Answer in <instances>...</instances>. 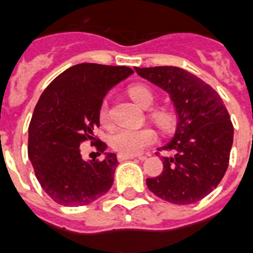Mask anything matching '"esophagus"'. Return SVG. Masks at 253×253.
Instances as JSON below:
<instances>
[{
    "mask_svg": "<svg viewBox=\"0 0 253 253\" xmlns=\"http://www.w3.org/2000/svg\"><path fill=\"white\" fill-rule=\"evenodd\" d=\"M132 159H134L133 156H124V155L117 156V160H119V163H124V161L132 160Z\"/></svg>",
    "mask_w": 253,
    "mask_h": 253,
    "instance_id": "esophagus-1",
    "label": "esophagus"
}]
</instances>
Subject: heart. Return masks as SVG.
<instances>
[{"label":"heart","mask_w":253,"mask_h":253,"mask_svg":"<svg viewBox=\"0 0 253 253\" xmlns=\"http://www.w3.org/2000/svg\"><path fill=\"white\" fill-rule=\"evenodd\" d=\"M129 97L142 109H149L155 102V93L145 85H133L128 90ZM100 123L108 126L109 125V104L104 101L100 108ZM152 119L161 129H168L170 126V116L165 111H156ZM157 136L151 128L140 129H116L109 136V145L119 155L136 156L147 147L155 144Z\"/></svg>","instance_id":"b5f03b06"}]
</instances>
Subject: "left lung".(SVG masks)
I'll use <instances>...</instances> for the list:
<instances>
[{
  "label": "left lung",
  "mask_w": 253,
  "mask_h": 253,
  "mask_svg": "<svg viewBox=\"0 0 253 253\" xmlns=\"http://www.w3.org/2000/svg\"><path fill=\"white\" fill-rule=\"evenodd\" d=\"M134 69L169 93L178 120L174 137L161 148L173 155L163 156L164 169L160 176L147 178L148 188L172 204H193L210 195L227 172L233 142L229 113L217 92L188 70Z\"/></svg>",
  "instance_id": "left-lung-1"
}]
</instances>
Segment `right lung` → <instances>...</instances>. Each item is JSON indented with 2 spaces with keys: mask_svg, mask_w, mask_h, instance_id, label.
<instances>
[{
  "mask_svg": "<svg viewBox=\"0 0 253 253\" xmlns=\"http://www.w3.org/2000/svg\"><path fill=\"white\" fill-rule=\"evenodd\" d=\"M128 66L79 64L57 76L41 94L29 124L28 156L47 196L66 207L88 206L113 184L115 153L84 161L80 145L90 141L104 153L108 145L93 134L100 126L105 94L128 79Z\"/></svg>",
  "mask_w": 253,
  "mask_h": 253,
  "instance_id": "obj_1",
  "label": "right lung"
}]
</instances>
